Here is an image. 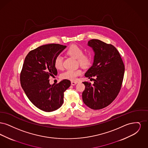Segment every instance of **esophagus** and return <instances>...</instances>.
<instances>
[{"mask_svg":"<svg viewBox=\"0 0 148 148\" xmlns=\"http://www.w3.org/2000/svg\"><path fill=\"white\" fill-rule=\"evenodd\" d=\"M77 84V83L75 82H71V85H75Z\"/></svg>","mask_w":148,"mask_h":148,"instance_id":"esophagus-1","label":"esophagus"}]
</instances>
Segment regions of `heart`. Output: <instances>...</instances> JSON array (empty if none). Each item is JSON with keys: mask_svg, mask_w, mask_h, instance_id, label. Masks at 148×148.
Wrapping results in <instances>:
<instances>
[{"mask_svg": "<svg viewBox=\"0 0 148 148\" xmlns=\"http://www.w3.org/2000/svg\"><path fill=\"white\" fill-rule=\"evenodd\" d=\"M67 54L77 60V62L81 66H88L92 62V56L89 53H83V49L77 45H71L67 50ZM54 66L57 69L63 68V58L60 56H56L54 60ZM82 74V71L80 69L75 71L68 70L63 73L61 77L63 79L71 80H75L77 77Z\"/></svg>", "mask_w": 148, "mask_h": 148, "instance_id": "b5f03b06", "label": "heart"}]
</instances>
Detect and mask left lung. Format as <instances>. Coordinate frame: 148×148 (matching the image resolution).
<instances>
[{
  "mask_svg": "<svg viewBox=\"0 0 148 148\" xmlns=\"http://www.w3.org/2000/svg\"><path fill=\"white\" fill-rule=\"evenodd\" d=\"M94 52L92 66L85 77L94 79V84L83 82L85 88L82 94L85 104L94 110L103 109L110 104L117 97L122 84L125 68L119 51L111 44L98 39L88 42ZM92 79V78H91Z\"/></svg>",
  "mask_w": 148,
  "mask_h": 148,
  "instance_id": "left-lung-1",
  "label": "left lung"
}]
</instances>
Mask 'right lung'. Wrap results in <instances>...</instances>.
Wrapping results in <instances>:
<instances>
[{"label": "right lung", "mask_w": 148, "mask_h": 148, "mask_svg": "<svg viewBox=\"0 0 148 148\" xmlns=\"http://www.w3.org/2000/svg\"><path fill=\"white\" fill-rule=\"evenodd\" d=\"M66 46L49 44L30 51L25 58L21 73V84L29 100L39 109L50 112L59 109L64 101V92L71 81L64 79L50 84V76L57 75L54 66L56 56Z\"/></svg>", "instance_id": "right-lung-1"}]
</instances>
